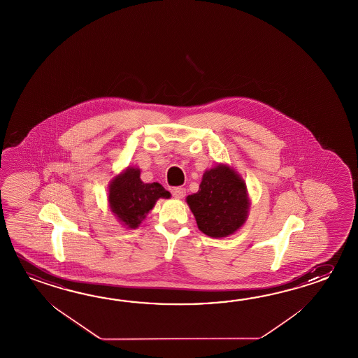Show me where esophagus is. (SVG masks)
I'll list each match as a JSON object with an SVG mask.
<instances>
[{
  "label": "esophagus",
  "instance_id": "34e87169",
  "mask_svg": "<svg viewBox=\"0 0 358 358\" xmlns=\"http://www.w3.org/2000/svg\"><path fill=\"white\" fill-rule=\"evenodd\" d=\"M171 192H172V195L177 197V199H182V197L186 195V190H185L183 187H173V189L171 190Z\"/></svg>",
  "mask_w": 358,
  "mask_h": 358
}]
</instances>
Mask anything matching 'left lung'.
I'll return each mask as SVG.
<instances>
[{"label": "left lung", "instance_id": "8db88e82", "mask_svg": "<svg viewBox=\"0 0 358 358\" xmlns=\"http://www.w3.org/2000/svg\"><path fill=\"white\" fill-rule=\"evenodd\" d=\"M187 204L203 234L227 237L248 218L246 185L234 169L218 166L205 172L199 191L187 196Z\"/></svg>", "mask_w": 358, "mask_h": 358}]
</instances>
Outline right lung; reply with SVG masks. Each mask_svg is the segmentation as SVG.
<instances>
[{
	"label": "right lung",
	"instance_id": "add662e5",
	"mask_svg": "<svg viewBox=\"0 0 358 358\" xmlns=\"http://www.w3.org/2000/svg\"><path fill=\"white\" fill-rule=\"evenodd\" d=\"M171 196L158 182L144 183L140 180V169L127 168L110 186V206L117 218L129 228H136L153 209L159 197Z\"/></svg>",
	"mask_w": 358,
	"mask_h": 358
}]
</instances>
